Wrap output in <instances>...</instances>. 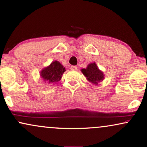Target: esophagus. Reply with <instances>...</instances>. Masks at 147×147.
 Listing matches in <instances>:
<instances>
[{
	"label": "esophagus",
	"instance_id": "1",
	"mask_svg": "<svg viewBox=\"0 0 147 147\" xmlns=\"http://www.w3.org/2000/svg\"><path fill=\"white\" fill-rule=\"evenodd\" d=\"M71 69L73 70V71H76V70H77V67L73 65V66L71 67Z\"/></svg>",
	"mask_w": 147,
	"mask_h": 147
}]
</instances>
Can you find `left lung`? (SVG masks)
Wrapping results in <instances>:
<instances>
[{
    "instance_id": "1",
    "label": "left lung",
    "mask_w": 147,
    "mask_h": 147,
    "mask_svg": "<svg viewBox=\"0 0 147 147\" xmlns=\"http://www.w3.org/2000/svg\"><path fill=\"white\" fill-rule=\"evenodd\" d=\"M81 71L86 78L90 82L94 83L95 84H97L98 82H101L104 78L103 72L100 71L95 63L89 64L87 68L83 69Z\"/></svg>"
}]
</instances>
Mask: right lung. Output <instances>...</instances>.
I'll use <instances>...</instances> for the list:
<instances>
[{
    "label": "right lung",
    "mask_w": 147,
    "mask_h": 147,
    "mask_svg": "<svg viewBox=\"0 0 147 147\" xmlns=\"http://www.w3.org/2000/svg\"><path fill=\"white\" fill-rule=\"evenodd\" d=\"M65 71V67L59 61H54L50 66L42 70L40 75L44 80L53 84L61 80Z\"/></svg>",
    "instance_id": "right-lung-1"
}]
</instances>
